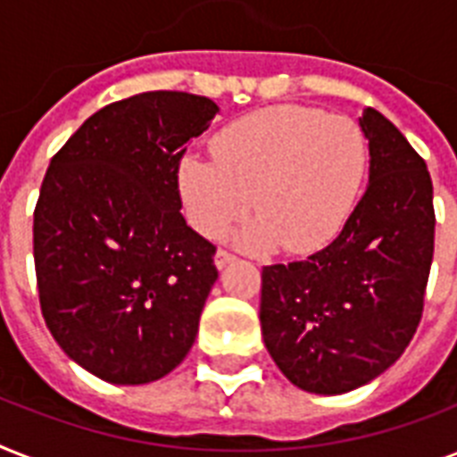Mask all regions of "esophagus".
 I'll list each match as a JSON object with an SVG mask.
<instances>
[{
    "label": "esophagus",
    "mask_w": 457,
    "mask_h": 457,
    "mask_svg": "<svg viewBox=\"0 0 457 457\" xmlns=\"http://www.w3.org/2000/svg\"><path fill=\"white\" fill-rule=\"evenodd\" d=\"M232 261H235V256H232V253H229V251H225V249H218V253H215V268H225V265L228 263H232Z\"/></svg>",
    "instance_id": "34e87169"
}]
</instances>
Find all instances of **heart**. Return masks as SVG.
Here are the masks:
<instances>
[{"mask_svg":"<svg viewBox=\"0 0 457 457\" xmlns=\"http://www.w3.org/2000/svg\"><path fill=\"white\" fill-rule=\"evenodd\" d=\"M215 163L187 156L179 192L196 232L218 237L249 208L237 229L244 249L278 242L308 253L339 235L368 170L361 125L305 106H272L229 123L211 145Z\"/></svg>","mask_w":457,"mask_h":457,"instance_id":"heart-1","label":"heart"}]
</instances>
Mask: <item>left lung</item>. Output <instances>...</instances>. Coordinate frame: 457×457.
<instances>
[{
    "mask_svg": "<svg viewBox=\"0 0 457 457\" xmlns=\"http://www.w3.org/2000/svg\"><path fill=\"white\" fill-rule=\"evenodd\" d=\"M361 130L368 189L329 246L265 265L261 329L282 375L311 394H346L401 358L418 329L434 256L432 178L375 109Z\"/></svg>",
    "mask_w": 457,
    "mask_h": 457,
    "instance_id": "1",
    "label": "left lung"
}]
</instances>
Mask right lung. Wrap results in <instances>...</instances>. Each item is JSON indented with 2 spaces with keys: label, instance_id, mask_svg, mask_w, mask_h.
Masks as SVG:
<instances>
[{
  "label": "right lung",
  "instance_id": "obj_1",
  "mask_svg": "<svg viewBox=\"0 0 457 457\" xmlns=\"http://www.w3.org/2000/svg\"><path fill=\"white\" fill-rule=\"evenodd\" d=\"M218 111L208 96L142 92L89 116L46 168L39 305L63 353L104 382H156L196 339L215 246L179 213L178 172Z\"/></svg>",
  "mask_w": 457,
  "mask_h": 457
}]
</instances>
